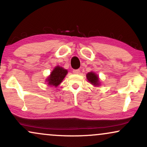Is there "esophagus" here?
<instances>
[{
	"mask_svg": "<svg viewBox=\"0 0 147 147\" xmlns=\"http://www.w3.org/2000/svg\"><path fill=\"white\" fill-rule=\"evenodd\" d=\"M80 71L79 69H74L73 71V73L74 74H80Z\"/></svg>",
	"mask_w": 147,
	"mask_h": 147,
	"instance_id": "obj_1",
	"label": "esophagus"
}]
</instances>
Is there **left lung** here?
Masks as SVG:
<instances>
[{
  "label": "left lung",
  "instance_id": "obj_1",
  "mask_svg": "<svg viewBox=\"0 0 147 147\" xmlns=\"http://www.w3.org/2000/svg\"><path fill=\"white\" fill-rule=\"evenodd\" d=\"M86 78L88 81L90 82L91 84L94 86H99L100 85V79H99L98 76L94 72L90 71L86 74Z\"/></svg>",
  "mask_w": 147,
  "mask_h": 147
}]
</instances>
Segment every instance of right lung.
<instances>
[{
  "label": "right lung",
  "mask_w": 147,
  "mask_h": 147,
  "mask_svg": "<svg viewBox=\"0 0 147 147\" xmlns=\"http://www.w3.org/2000/svg\"><path fill=\"white\" fill-rule=\"evenodd\" d=\"M67 73V70L63 67L59 65L56 66L46 79V82L48 84V86L56 88L62 82Z\"/></svg>",
  "instance_id": "1"
}]
</instances>
